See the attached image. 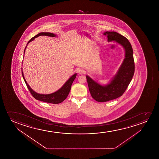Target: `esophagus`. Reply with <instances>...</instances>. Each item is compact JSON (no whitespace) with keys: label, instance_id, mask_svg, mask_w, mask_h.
Segmentation results:
<instances>
[{"label":"esophagus","instance_id":"obj_1","mask_svg":"<svg viewBox=\"0 0 159 159\" xmlns=\"http://www.w3.org/2000/svg\"><path fill=\"white\" fill-rule=\"evenodd\" d=\"M77 72H78L79 74H83L84 73L85 71H84V70H83V68H78V70H77Z\"/></svg>","mask_w":159,"mask_h":159}]
</instances>
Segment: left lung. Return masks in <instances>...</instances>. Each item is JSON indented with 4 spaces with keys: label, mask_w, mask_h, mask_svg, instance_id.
<instances>
[{
    "label": "left lung",
    "mask_w": 159,
    "mask_h": 159,
    "mask_svg": "<svg viewBox=\"0 0 159 159\" xmlns=\"http://www.w3.org/2000/svg\"><path fill=\"white\" fill-rule=\"evenodd\" d=\"M107 41L120 44L125 51L124 59L116 74L107 85H101L88 75H86L92 97L98 102H105L118 98L125 91L133 79L135 64L133 48L128 39L115 31H106Z\"/></svg>",
    "instance_id": "8db88e82"
}]
</instances>
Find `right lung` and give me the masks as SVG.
Returning a JSON list of instances; mask_svg holds the SVG:
<instances>
[{
	"mask_svg": "<svg viewBox=\"0 0 159 159\" xmlns=\"http://www.w3.org/2000/svg\"><path fill=\"white\" fill-rule=\"evenodd\" d=\"M40 36H50V37H55L57 36V35H55L54 34H52L51 33H39L37 35H36L34 37L31 39L29 41L28 43L26 44V46L25 48L24 51V53L25 52V49H26L27 45L29 43H30V42L33 41L34 39L39 37ZM22 74L23 78L24 79V81L26 84L27 87L28 88L29 91L30 92L31 94H32V96L34 98L38 100H40L42 102H49V103H52V104H59L62 102L63 100L66 99V98L67 97L68 94L70 93V90L71 89V86H72V83L74 80V79H75L76 76V73L73 74L72 76H70V78L68 79L65 84L62 86V87L58 89L57 91L55 92L54 93L50 94H43L38 93L37 92L34 91L28 85V84L26 82L25 79L24 78V74L23 73V70H22Z\"/></svg>",
	"mask_w": 159,
	"mask_h": 159,
	"instance_id": "obj_1",
	"label": "right lung"
}]
</instances>
